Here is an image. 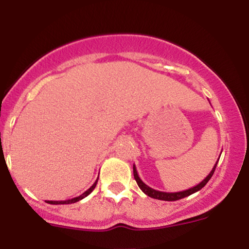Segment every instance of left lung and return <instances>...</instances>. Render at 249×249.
<instances>
[{
    "instance_id": "1",
    "label": "left lung",
    "mask_w": 249,
    "mask_h": 249,
    "mask_svg": "<svg viewBox=\"0 0 249 249\" xmlns=\"http://www.w3.org/2000/svg\"><path fill=\"white\" fill-rule=\"evenodd\" d=\"M219 160H216L215 165H214V167L212 168V171H211L210 174L205 178L204 180H202L200 184L196 185V186L194 187H191L188 188V190L186 191H182V192H173V193H170V192H161V191H157V190H153V188H151L150 186H147L146 184H145L142 180L139 178L138 176V172H137V168L136 166L133 165V176H134V179H136L137 184H138V186L141 190L144 192L146 196H151V198L153 199H158V200H165V201H176V200H179V199H182L185 198V196H191V194L198 192V191L201 190L202 187L205 186V185L207 184L208 180H210L211 178H212L214 171H215V167H216V164H218Z\"/></svg>"
}]
</instances>
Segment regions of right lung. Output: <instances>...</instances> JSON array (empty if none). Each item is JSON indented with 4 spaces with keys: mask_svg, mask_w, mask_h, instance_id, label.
Instances as JSON below:
<instances>
[{
    "mask_svg": "<svg viewBox=\"0 0 249 249\" xmlns=\"http://www.w3.org/2000/svg\"><path fill=\"white\" fill-rule=\"evenodd\" d=\"M97 181H98V178H97V180L95 182H93V185L91 186L89 190L85 191L84 193L81 194L79 196H76V198H72V199H68V200H59V201H53V200H45V201L48 202V204H51V205H68V204H73V202H77L79 201V200L84 199L85 196H88L89 194H90L91 192H92L93 190H95L96 185H97Z\"/></svg>",
    "mask_w": 249,
    "mask_h": 249,
    "instance_id": "right-lung-1",
    "label": "right lung"
}]
</instances>
